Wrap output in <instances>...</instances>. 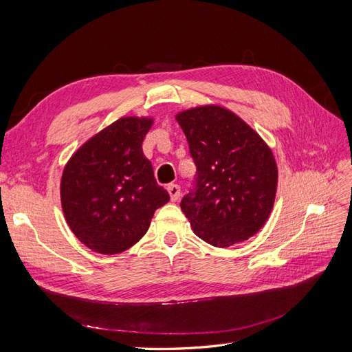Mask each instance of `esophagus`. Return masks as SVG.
I'll list each match as a JSON object with an SVG mask.
<instances>
[{"instance_id": "obj_1", "label": "esophagus", "mask_w": 352, "mask_h": 352, "mask_svg": "<svg viewBox=\"0 0 352 352\" xmlns=\"http://www.w3.org/2000/svg\"><path fill=\"white\" fill-rule=\"evenodd\" d=\"M167 192H168V195H170V201L175 202V201H177V198L180 197V188H179V185H176V184H168V185H167Z\"/></svg>"}]
</instances>
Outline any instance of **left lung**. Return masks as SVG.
<instances>
[{"label": "left lung", "mask_w": 352, "mask_h": 352, "mask_svg": "<svg viewBox=\"0 0 352 352\" xmlns=\"http://www.w3.org/2000/svg\"><path fill=\"white\" fill-rule=\"evenodd\" d=\"M197 166L180 208L194 233L212 247L247 241L267 221L278 188L270 148L241 117L219 105L176 116Z\"/></svg>", "instance_id": "left-lung-1"}]
</instances>
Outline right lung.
Instances as JSON below:
<instances>
[{"label": "right lung", "mask_w": 352, "mask_h": 352, "mask_svg": "<svg viewBox=\"0 0 352 352\" xmlns=\"http://www.w3.org/2000/svg\"><path fill=\"white\" fill-rule=\"evenodd\" d=\"M148 117H122L72 155L61 176V207L69 228L100 254L131 248L170 199L142 153Z\"/></svg>", "instance_id": "1"}]
</instances>
